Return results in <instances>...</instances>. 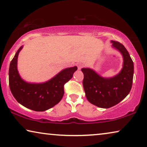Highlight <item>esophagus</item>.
<instances>
[{
  "instance_id": "esophagus-1",
  "label": "esophagus",
  "mask_w": 147,
  "mask_h": 147,
  "mask_svg": "<svg viewBox=\"0 0 147 147\" xmlns=\"http://www.w3.org/2000/svg\"><path fill=\"white\" fill-rule=\"evenodd\" d=\"M77 67H78V70H80L81 68H82V65L81 64V63H78L77 64Z\"/></svg>"
}]
</instances>
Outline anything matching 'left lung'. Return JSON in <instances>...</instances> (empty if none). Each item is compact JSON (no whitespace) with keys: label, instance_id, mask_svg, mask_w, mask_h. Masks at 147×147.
I'll return each mask as SVG.
<instances>
[{"label":"left lung","instance_id":"obj_1","mask_svg":"<svg viewBox=\"0 0 147 147\" xmlns=\"http://www.w3.org/2000/svg\"><path fill=\"white\" fill-rule=\"evenodd\" d=\"M111 42L112 47L122 55V68L119 73L111 77H103L92 69H81L86 98L90 103L103 109L116 105L129 94L134 77V62L127 50L118 42Z\"/></svg>","mask_w":147,"mask_h":147}]
</instances>
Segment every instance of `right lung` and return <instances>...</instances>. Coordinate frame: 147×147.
I'll return each instance as SVG.
<instances>
[{
    "label": "right lung",
    "instance_id": "1",
    "mask_svg": "<svg viewBox=\"0 0 147 147\" xmlns=\"http://www.w3.org/2000/svg\"><path fill=\"white\" fill-rule=\"evenodd\" d=\"M23 46L18 49L10 64L9 85L11 94L18 103L34 111H45L61 101L65 84L73 77L77 67L61 70L44 82H29L22 78L18 69V58Z\"/></svg>",
    "mask_w": 147,
    "mask_h": 147
}]
</instances>
